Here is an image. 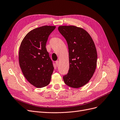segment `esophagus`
Segmentation results:
<instances>
[{
	"label": "esophagus",
	"mask_w": 120,
	"mask_h": 120,
	"mask_svg": "<svg viewBox=\"0 0 120 120\" xmlns=\"http://www.w3.org/2000/svg\"><path fill=\"white\" fill-rule=\"evenodd\" d=\"M55 63H56V65L58 66V64H59V61H56L55 62Z\"/></svg>",
	"instance_id": "esophagus-1"
}]
</instances>
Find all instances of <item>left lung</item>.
Segmentation results:
<instances>
[{"instance_id":"obj_1","label":"left lung","mask_w":120,"mask_h":120,"mask_svg":"<svg viewBox=\"0 0 120 120\" xmlns=\"http://www.w3.org/2000/svg\"><path fill=\"white\" fill-rule=\"evenodd\" d=\"M59 32L67 42L69 70L63 77L66 85L79 88L88 82L96 67L97 54L90 34L82 28L75 26H61Z\"/></svg>"}]
</instances>
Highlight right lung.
Here are the masks:
<instances>
[{
    "label": "right lung",
    "mask_w": 120,
    "mask_h": 120,
    "mask_svg": "<svg viewBox=\"0 0 120 120\" xmlns=\"http://www.w3.org/2000/svg\"><path fill=\"white\" fill-rule=\"evenodd\" d=\"M55 26H44L31 30L22 40L19 52V62L24 77L38 88L50 83L54 67L46 43Z\"/></svg>",
    "instance_id": "1"
}]
</instances>
